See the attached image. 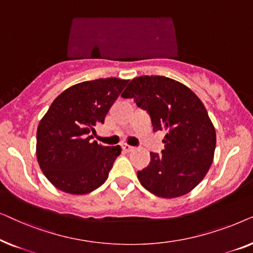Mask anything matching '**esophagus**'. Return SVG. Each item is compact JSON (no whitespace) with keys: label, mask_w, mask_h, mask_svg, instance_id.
Returning a JSON list of instances; mask_svg holds the SVG:
<instances>
[{"label":"esophagus","mask_w":253,"mask_h":253,"mask_svg":"<svg viewBox=\"0 0 253 253\" xmlns=\"http://www.w3.org/2000/svg\"><path fill=\"white\" fill-rule=\"evenodd\" d=\"M122 148H123L124 152H126V153H129V152H132L134 150V147L130 146V145H123Z\"/></svg>","instance_id":"esophagus-1"}]
</instances>
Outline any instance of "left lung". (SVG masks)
I'll return each instance as SVG.
<instances>
[{
  "instance_id": "8db88e82",
  "label": "left lung",
  "mask_w": 253,
  "mask_h": 253,
  "mask_svg": "<svg viewBox=\"0 0 253 253\" xmlns=\"http://www.w3.org/2000/svg\"><path fill=\"white\" fill-rule=\"evenodd\" d=\"M122 96L147 110L154 132H167L162 154L151 153L150 165L137 171L141 185L167 199L192 191L209 171L216 145L215 127L202 100L164 76L133 78Z\"/></svg>"
}]
</instances>
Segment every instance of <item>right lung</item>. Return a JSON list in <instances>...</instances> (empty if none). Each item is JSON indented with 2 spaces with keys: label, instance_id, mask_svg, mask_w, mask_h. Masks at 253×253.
<instances>
[{
  "label": "right lung",
  "instance_id": "right-lung-1",
  "mask_svg": "<svg viewBox=\"0 0 253 253\" xmlns=\"http://www.w3.org/2000/svg\"><path fill=\"white\" fill-rule=\"evenodd\" d=\"M127 82L100 78L76 84L62 92L40 120L38 164L55 188L86 195L108 178L121 147L103 146L92 138Z\"/></svg>",
  "mask_w": 253,
  "mask_h": 253
}]
</instances>
